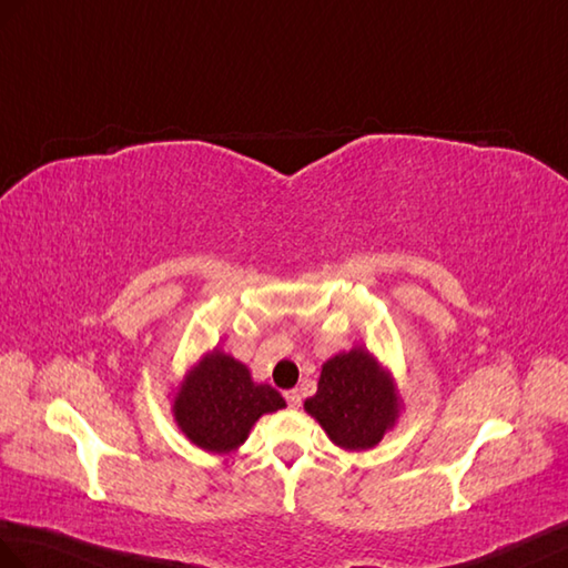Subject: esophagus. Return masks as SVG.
<instances>
[{
    "label": "esophagus",
    "mask_w": 568,
    "mask_h": 568,
    "mask_svg": "<svg viewBox=\"0 0 568 568\" xmlns=\"http://www.w3.org/2000/svg\"><path fill=\"white\" fill-rule=\"evenodd\" d=\"M285 399L290 406L297 408L302 404V394H300V389H290V392H285Z\"/></svg>",
    "instance_id": "obj_1"
}]
</instances>
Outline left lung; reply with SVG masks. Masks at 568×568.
<instances>
[{
  "mask_svg": "<svg viewBox=\"0 0 568 568\" xmlns=\"http://www.w3.org/2000/svg\"><path fill=\"white\" fill-rule=\"evenodd\" d=\"M397 379L365 346L341 351L322 365L316 394L305 412L328 440L348 453L371 450L402 416Z\"/></svg>",
  "mask_w": 568,
  "mask_h": 568,
  "instance_id": "1",
  "label": "left lung"
}]
</instances>
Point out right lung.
<instances>
[{
  "label": "right lung",
  "instance_id": "right-lung-1",
  "mask_svg": "<svg viewBox=\"0 0 568 568\" xmlns=\"http://www.w3.org/2000/svg\"><path fill=\"white\" fill-rule=\"evenodd\" d=\"M169 397L179 430L213 455L240 450L263 414L285 408L278 389L256 382L242 361L220 348L201 355Z\"/></svg>",
  "mask_w": 568,
  "mask_h": 568
}]
</instances>
